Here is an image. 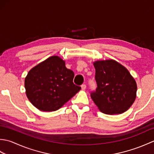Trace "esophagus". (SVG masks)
Listing matches in <instances>:
<instances>
[{"label":"esophagus","instance_id":"esophagus-1","mask_svg":"<svg viewBox=\"0 0 154 154\" xmlns=\"http://www.w3.org/2000/svg\"><path fill=\"white\" fill-rule=\"evenodd\" d=\"M81 89H82L83 90H85L86 89V85L83 84L82 85H81Z\"/></svg>","mask_w":154,"mask_h":154}]
</instances>
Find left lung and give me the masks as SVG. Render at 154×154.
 <instances>
[{
  "instance_id": "1",
  "label": "left lung",
  "mask_w": 154,
  "mask_h": 154,
  "mask_svg": "<svg viewBox=\"0 0 154 154\" xmlns=\"http://www.w3.org/2000/svg\"><path fill=\"white\" fill-rule=\"evenodd\" d=\"M97 87L91 97L101 112L122 114L129 109L136 97L137 85L130 72L113 60L94 62Z\"/></svg>"
}]
</instances>
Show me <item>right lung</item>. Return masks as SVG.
Masks as SVG:
<instances>
[{
  "label": "right lung",
  "mask_w": 154,
  "mask_h": 154,
  "mask_svg": "<svg viewBox=\"0 0 154 154\" xmlns=\"http://www.w3.org/2000/svg\"><path fill=\"white\" fill-rule=\"evenodd\" d=\"M74 73L60 57L51 56L28 72L25 78L26 94L38 109L57 110L81 89L73 83Z\"/></svg>",
  "instance_id": "add662e5"
}]
</instances>
